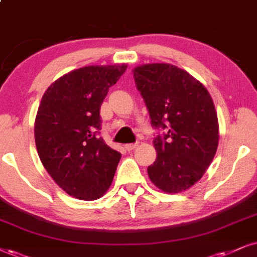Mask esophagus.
<instances>
[{"mask_svg": "<svg viewBox=\"0 0 257 257\" xmlns=\"http://www.w3.org/2000/svg\"><path fill=\"white\" fill-rule=\"evenodd\" d=\"M136 147H137V144H126L125 145V149L127 151H132L134 149H136Z\"/></svg>", "mask_w": 257, "mask_h": 257, "instance_id": "esophagus-1", "label": "esophagus"}]
</instances>
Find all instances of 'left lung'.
<instances>
[{"instance_id":"left-lung-1","label":"left lung","mask_w":257,"mask_h":257,"mask_svg":"<svg viewBox=\"0 0 257 257\" xmlns=\"http://www.w3.org/2000/svg\"><path fill=\"white\" fill-rule=\"evenodd\" d=\"M132 71L151 123L164 130L153 141L157 158L148 175L161 191H186L216 155L219 125L213 100L204 84L175 65L153 63Z\"/></svg>"}]
</instances>
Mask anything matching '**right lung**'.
<instances>
[{"label": "right lung", "instance_id": "add662e5", "mask_svg": "<svg viewBox=\"0 0 257 257\" xmlns=\"http://www.w3.org/2000/svg\"><path fill=\"white\" fill-rule=\"evenodd\" d=\"M127 65H88L47 88L38 108L34 138L46 172L63 191L90 201L109 188L121 154L99 137L100 107Z\"/></svg>", "mask_w": 257, "mask_h": 257}]
</instances>
